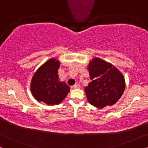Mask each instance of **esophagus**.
I'll list each match as a JSON object with an SVG mask.
<instances>
[{"mask_svg":"<svg viewBox=\"0 0 148 148\" xmlns=\"http://www.w3.org/2000/svg\"><path fill=\"white\" fill-rule=\"evenodd\" d=\"M72 88H73V89H77V88H80V85H79V84L74 85V86H72Z\"/></svg>","mask_w":148,"mask_h":148,"instance_id":"1","label":"esophagus"}]
</instances>
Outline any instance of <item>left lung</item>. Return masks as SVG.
Masks as SVG:
<instances>
[{
  "label": "left lung",
  "instance_id": "8db88e82",
  "mask_svg": "<svg viewBox=\"0 0 148 148\" xmlns=\"http://www.w3.org/2000/svg\"><path fill=\"white\" fill-rule=\"evenodd\" d=\"M92 81L85 88L89 103L99 108L112 106L123 94L125 82L123 74L111 64L94 58L88 66Z\"/></svg>",
  "mask_w": 148,
  "mask_h": 148
}]
</instances>
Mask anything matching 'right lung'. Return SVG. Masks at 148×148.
Masks as SVG:
<instances>
[{"label": "right lung", "mask_w": 148, "mask_h": 148, "mask_svg": "<svg viewBox=\"0 0 148 148\" xmlns=\"http://www.w3.org/2000/svg\"><path fill=\"white\" fill-rule=\"evenodd\" d=\"M60 62L52 58L37 70L31 81L34 97L47 104H58L67 96L70 88L58 79Z\"/></svg>", "instance_id": "add662e5"}]
</instances>
